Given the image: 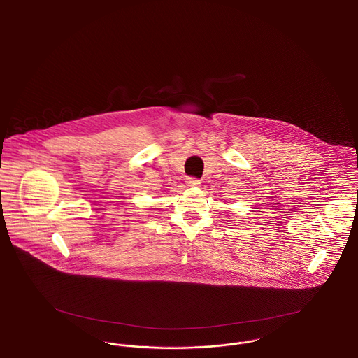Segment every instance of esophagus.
<instances>
[{
	"instance_id": "1",
	"label": "esophagus",
	"mask_w": 358,
	"mask_h": 358,
	"mask_svg": "<svg viewBox=\"0 0 358 358\" xmlns=\"http://www.w3.org/2000/svg\"><path fill=\"white\" fill-rule=\"evenodd\" d=\"M185 182H187V187H197V185H200V180L196 178V177H187Z\"/></svg>"
}]
</instances>
